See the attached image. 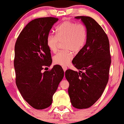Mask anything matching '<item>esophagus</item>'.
Masks as SVG:
<instances>
[{
    "mask_svg": "<svg viewBox=\"0 0 124 124\" xmlns=\"http://www.w3.org/2000/svg\"><path fill=\"white\" fill-rule=\"evenodd\" d=\"M62 68H63L64 72H65V71L67 70V68H66V66H62Z\"/></svg>",
    "mask_w": 124,
    "mask_h": 124,
    "instance_id": "obj_1",
    "label": "esophagus"
}]
</instances>
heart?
Returning <instances> with one entry per match:
<instances>
[{
    "mask_svg": "<svg viewBox=\"0 0 124 124\" xmlns=\"http://www.w3.org/2000/svg\"><path fill=\"white\" fill-rule=\"evenodd\" d=\"M87 38L86 27L82 24L65 21L56 28V35L49 34L46 37V45L52 52H56L59 42H63V47L68 50L58 52L53 58L54 63L67 66L73 58L74 52H80L86 44Z\"/></svg>",
    "mask_w": 124,
    "mask_h": 124,
    "instance_id": "obj_1",
    "label": "heart"
}]
</instances>
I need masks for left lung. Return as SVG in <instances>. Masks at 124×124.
Segmentation results:
<instances>
[{
  "label": "left lung",
  "mask_w": 124,
  "mask_h": 124,
  "mask_svg": "<svg viewBox=\"0 0 124 124\" xmlns=\"http://www.w3.org/2000/svg\"><path fill=\"white\" fill-rule=\"evenodd\" d=\"M87 31V41L72 63L79 72L68 69L65 78L69 83L70 102L78 109L87 108L101 96L108 81L111 62L108 38L93 18L77 16ZM84 72H82V70Z\"/></svg>",
  "instance_id": "obj_1"
}]
</instances>
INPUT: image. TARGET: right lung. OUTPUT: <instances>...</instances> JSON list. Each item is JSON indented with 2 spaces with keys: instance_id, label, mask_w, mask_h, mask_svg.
Returning <instances> with one entry per match:
<instances>
[{
  "instance_id": "obj_1",
  "label": "right lung",
  "mask_w": 124,
  "mask_h": 124,
  "mask_svg": "<svg viewBox=\"0 0 124 124\" xmlns=\"http://www.w3.org/2000/svg\"><path fill=\"white\" fill-rule=\"evenodd\" d=\"M58 20L51 17L33 20L23 28L15 44L14 66L17 87L23 99L37 109L51 106L54 94L64 76L61 66H54L51 70L42 72L52 63L46 37Z\"/></svg>"
}]
</instances>
